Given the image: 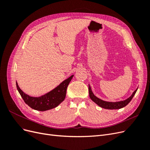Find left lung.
Instances as JSON below:
<instances>
[{"instance_id": "left-lung-1", "label": "left lung", "mask_w": 150, "mask_h": 150, "mask_svg": "<svg viewBox=\"0 0 150 150\" xmlns=\"http://www.w3.org/2000/svg\"><path fill=\"white\" fill-rule=\"evenodd\" d=\"M137 89L138 88L134 91L132 95H131L129 98L125 99L124 101H117V102H108V101H103L102 99H99L95 96L92 91L90 85L89 84V97L91 99V100H93V101H94L95 103H96L99 106H100L104 109H108V110H117V109H121L122 108L126 106L127 104L131 101V99H133L136 92H137Z\"/></svg>"}]
</instances>
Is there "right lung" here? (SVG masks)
<instances>
[{
  "label": "right lung",
  "mask_w": 150,
  "mask_h": 150,
  "mask_svg": "<svg viewBox=\"0 0 150 150\" xmlns=\"http://www.w3.org/2000/svg\"><path fill=\"white\" fill-rule=\"evenodd\" d=\"M74 75L71 76L51 91L39 97H33L24 93L16 82L17 89L24 102L35 110L44 111L57 107L64 100L66 90Z\"/></svg>",
  "instance_id": "add662e5"
}]
</instances>
